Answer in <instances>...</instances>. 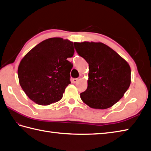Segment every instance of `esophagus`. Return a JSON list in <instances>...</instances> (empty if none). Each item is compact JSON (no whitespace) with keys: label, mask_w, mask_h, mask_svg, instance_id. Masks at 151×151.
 <instances>
[{"label":"esophagus","mask_w":151,"mask_h":151,"mask_svg":"<svg viewBox=\"0 0 151 151\" xmlns=\"http://www.w3.org/2000/svg\"><path fill=\"white\" fill-rule=\"evenodd\" d=\"M81 79V78H73V83H76V82H77L79 80Z\"/></svg>","instance_id":"1"}]
</instances>
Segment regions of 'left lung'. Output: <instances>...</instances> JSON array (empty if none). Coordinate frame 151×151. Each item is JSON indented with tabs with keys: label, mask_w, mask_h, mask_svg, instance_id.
<instances>
[{
	"label": "left lung",
	"mask_w": 151,
	"mask_h": 151,
	"mask_svg": "<svg viewBox=\"0 0 151 151\" xmlns=\"http://www.w3.org/2000/svg\"><path fill=\"white\" fill-rule=\"evenodd\" d=\"M78 54L89 64L87 89L82 101L95 109L112 106L130 85V67L123 58L102 43H74Z\"/></svg>",
	"instance_id": "left-lung-1"
}]
</instances>
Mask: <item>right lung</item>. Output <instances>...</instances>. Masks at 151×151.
Returning a JSON list of instances; mask_svg holds the SVG:
<instances>
[{"instance_id":"right-lung-1","label":"right lung","mask_w":151,"mask_h":151,"mask_svg":"<svg viewBox=\"0 0 151 151\" xmlns=\"http://www.w3.org/2000/svg\"><path fill=\"white\" fill-rule=\"evenodd\" d=\"M74 52L71 41L52 37L37 45L24 56L17 73L19 84L30 99L45 106L62 98L70 84L73 64L67 58Z\"/></svg>"}]
</instances>
